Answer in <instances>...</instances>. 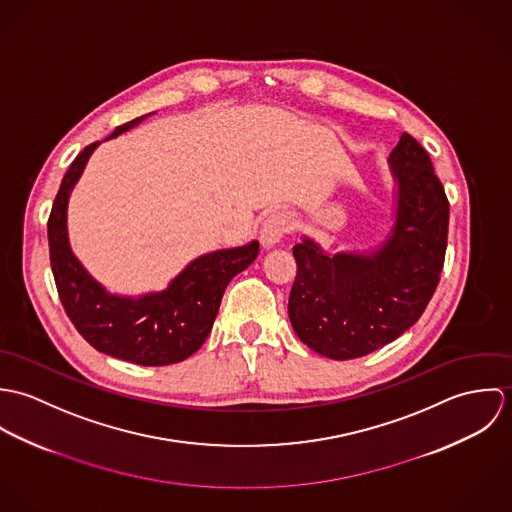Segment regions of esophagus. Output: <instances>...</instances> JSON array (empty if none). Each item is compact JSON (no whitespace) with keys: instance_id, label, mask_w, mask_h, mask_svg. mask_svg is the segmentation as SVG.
Instances as JSON below:
<instances>
[{"instance_id":"34e87169","label":"esophagus","mask_w":512,"mask_h":512,"mask_svg":"<svg viewBox=\"0 0 512 512\" xmlns=\"http://www.w3.org/2000/svg\"><path fill=\"white\" fill-rule=\"evenodd\" d=\"M290 230V219L286 213L276 211L272 215H268L266 220L262 222L260 228V240L264 248H274L276 244H280V240L284 238V234Z\"/></svg>"}]
</instances>
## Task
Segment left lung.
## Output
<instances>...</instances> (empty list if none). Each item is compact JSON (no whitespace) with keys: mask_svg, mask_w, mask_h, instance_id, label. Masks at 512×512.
Segmentation results:
<instances>
[{"mask_svg":"<svg viewBox=\"0 0 512 512\" xmlns=\"http://www.w3.org/2000/svg\"><path fill=\"white\" fill-rule=\"evenodd\" d=\"M392 224L366 250L327 252L303 234L293 246L297 276L288 315L297 337L321 357L359 359L392 343L436 292L447 246L449 203L430 155L410 134L388 155Z\"/></svg>","mask_w":512,"mask_h":512,"instance_id":"1","label":"left lung"}]
</instances>
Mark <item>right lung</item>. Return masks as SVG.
I'll return each instance as SVG.
<instances>
[{
  "label": "right lung",
  "instance_id": "add662e5",
  "mask_svg": "<svg viewBox=\"0 0 512 512\" xmlns=\"http://www.w3.org/2000/svg\"><path fill=\"white\" fill-rule=\"evenodd\" d=\"M149 114L118 126L106 140L136 128ZM84 147L63 177L47 224L49 252L61 303L76 331L100 353L134 365L181 363L201 349L219 313L228 282L246 270L260 242L220 248L191 260L165 290L122 295L106 290L74 256L69 240V199L90 155Z\"/></svg>",
  "mask_w": 512,
  "mask_h": 512
}]
</instances>
